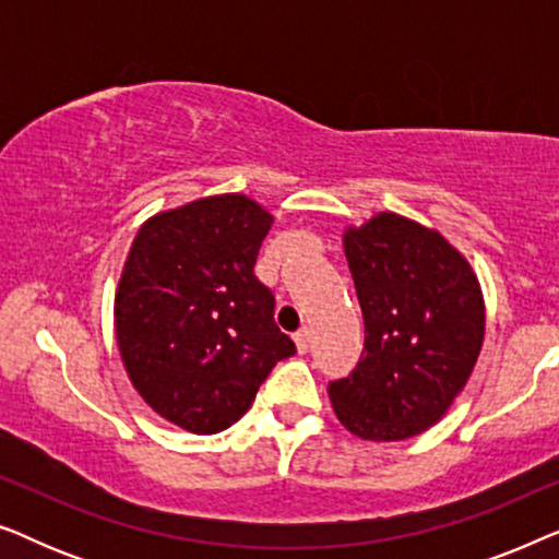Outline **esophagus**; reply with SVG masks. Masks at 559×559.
Wrapping results in <instances>:
<instances>
[{
	"instance_id": "obj_1",
	"label": "esophagus",
	"mask_w": 559,
	"mask_h": 559,
	"mask_svg": "<svg viewBox=\"0 0 559 559\" xmlns=\"http://www.w3.org/2000/svg\"><path fill=\"white\" fill-rule=\"evenodd\" d=\"M295 346H297V354H308V348H310V331H308V328H300V331L295 333Z\"/></svg>"
}]
</instances>
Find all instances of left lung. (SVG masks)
Masks as SVG:
<instances>
[{
    "instance_id": "1",
    "label": "left lung",
    "mask_w": 559,
    "mask_h": 559,
    "mask_svg": "<svg viewBox=\"0 0 559 559\" xmlns=\"http://www.w3.org/2000/svg\"><path fill=\"white\" fill-rule=\"evenodd\" d=\"M343 251L366 335L356 369L328 384L333 412L361 440L415 438L440 423L478 361V277L445 236L389 211L348 226Z\"/></svg>"
}]
</instances>
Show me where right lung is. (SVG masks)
Instances as JSON below:
<instances>
[{"instance_id": "add662e5", "label": "right lung", "mask_w": 559, "mask_h": 559, "mask_svg": "<svg viewBox=\"0 0 559 559\" xmlns=\"http://www.w3.org/2000/svg\"><path fill=\"white\" fill-rule=\"evenodd\" d=\"M272 213L241 193L147 218L114 297L121 361L159 417L195 435L231 427L295 343L254 277Z\"/></svg>"}]
</instances>
